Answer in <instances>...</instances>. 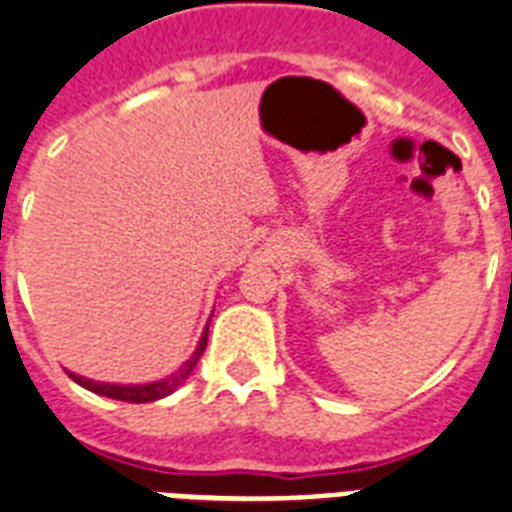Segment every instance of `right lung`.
Instances as JSON below:
<instances>
[{
    "mask_svg": "<svg viewBox=\"0 0 512 512\" xmlns=\"http://www.w3.org/2000/svg\"><path fill=\"white\" fill-rule=\"evenodd\" d=\"M210 325V322H208ZM205 346H208V328L203 330V338H200V343H197L195 354L184 362V367L179 369V372H174V375L163 377V380L158 382H148V385H111V382H96V380H88V377H80V375H72V380L77 382V385H83L85 390H93V393L98 395H106V398H114V401H130V403H150V401H158V398H166V395L174 393L179 385H182L187 377H190V372L195 369V364L200 362V356H203Z\"/></svg>",
    "mask_w": 512,
    "mask_h": 512,
    "instance_id": "add662e5",
    "label": "right lung"
}]
</instances>
